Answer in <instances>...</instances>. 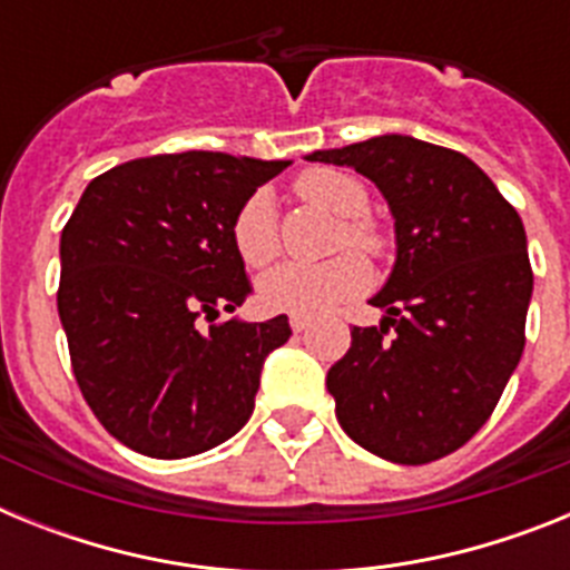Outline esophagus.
<instances>
[{
	"label": "esophagus",
	"instance_id": "1",
	"mask_svg": "<svg viewBox=\"0 0 570 570\" xmlns=\"http://www.w3.org/2000/svg\"><path fill=\"white\" fill-rule=\"evenodd\" d=\"M311 325V316H291V331H294V334H302V331L308 328Z\"/></svg>",
	"mask_w": 570,
	"mask_h": 570
}]
</instances>
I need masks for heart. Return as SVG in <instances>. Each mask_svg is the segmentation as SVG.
<instances>
[{"label":"heart","instance_id":"1","mask_svg":"<svg viewBox=\"0 0 570 570\" xmlns=\"http://www.w3.org/2000/svg\"><path fill=\"white\" fill-rule=\"evenodd\" d=\"M296 190L308 203L322 205L334 216H342V234L336 245L351 242L365 254H380L382 236L374 225L362 219L371 205L365 185L356 176L334 168H314L296 179ZM234 248L248 268H265L279 254V230H276V205L268 188H259L236 210ZM371 282V268L360 254H340L328 262H285L279 268L268 271L256 285V296L268 311L296 316H320L340 308L342 302L354 299Z\"/></svg>","mask_w":570,"mask_h":570}]
</instances>
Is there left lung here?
<instances>
[{
  "label": "left lung",
  "mask_w": 570,
  "mask_h": 570,
  "mask_svg": "<svg viewBox=\"0 0 570 570\" xmlns=\"http://www.w3.org/2000/svg\"><path fill=\"white\" fill-rule=\"evenodd\" d=\"M385 196L396 259L328 371L336 420L356 445L422 465L465 445L491 416L525 347L533 274L520 214L465 154L385 134L314 150Z\"/></svg>",
  "instance_id": "8db88e82"
}]
</instances>
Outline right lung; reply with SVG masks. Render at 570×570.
I'll use <instances>...</instances> for the list:
<instances>
[{
	"mask_svg": "<svg viewBox=\"0 0 570 570\" xmlns=\"http://www.w3.org/2000/svg\"><path fill=\"white\" fill-rule=\"evenodd\" d=\"M288 159L185 150L105 170L59 239V320L85 402L110 436L156 460L230 440L254 414L288 316L234 314L250 282L230 225Z\"/></svg>",
	"mask_w": 570,
	"mask_h": 570,
	"instance_id": "add662e5",
	"label": "right lung"
}]
</instances>
